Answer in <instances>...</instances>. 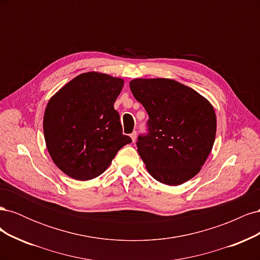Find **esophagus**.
I'll use <instances>...</instances> for the list:
<instances>
[{"label": "esophagus", "instance_id": "34e87169", "mask_svg": "<svg viewBox=\"0 0 260 260\" xmlns=\"http://www.w3.org/2000/svg\"><path fill=\"white\" fill-rule=\"evenodd\" d=\"M130 138L132 140V142H136V139H137V131H133L131 135H130Z\"/></svg>", "mask_w": 260, "mask_h": 260}]
</instances>
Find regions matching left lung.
Segmentation results:
<instances>
[{
	"mask_svg": "<svg viewBox=\"0 0 260 260\" xmlns=\"http://www.w3.org/2000/svg\"><path fill=\"white\" fill-rule=\"evenodd\" d=\"M129 84L149 117L148 135L140 136L137 142L148 174L160 183L174 186L195 177L216 138L217 118L210 102L166 78H139Z\"/></svg>",
	"mask_w": 260,
	"mask_h": 260,
	"instance_id": "1",
	"label": "left lung"
}]
</instances>
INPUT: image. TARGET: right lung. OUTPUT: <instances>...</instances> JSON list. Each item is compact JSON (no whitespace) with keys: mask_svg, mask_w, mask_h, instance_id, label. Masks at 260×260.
<instances>
[{"mask_svg":"<svg viewBox=\"0 0 260 260\" xmlns=\"http://www.w3.org/2000/svg\"><path fill=\"white\" fill-rule=\"evenodd\" d=\"M123 79L98 72L74 78L50 99L43 132L54 164L68 177L86 181L108 168L117 152L132 142L122 135L114 108Z\"/></svg>","mask_w":260,"mask_h":260,"instance_id":"add662e5","label":"right lung"}]
</instances>
